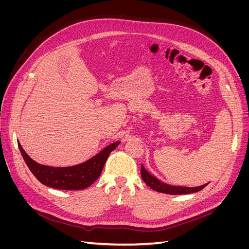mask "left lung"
I'll return each instance as SVG.
<instances>
[{"instance_id": "obj_1", "label": "left lung", "mask_w": 249, "mask_h": 249, "mask_svg": "<svg viewBox=\"0 0 249 249\" xmlns=\"http://www.w3.org/2000/svg\"><path fill=\"white\" fill-rule=\"evenodd\" d=\"M141 178L144 180L145 184L152 188L153 190L158 191V192H162V193H166V194H187V193H194V192H198L201 189H203L208 184L201 185L198 187H182V186H172L165 184L159 178H157L156 177L152 176L150 173L144 168L143 165H141Z\"/></svg>"}]
</instances>
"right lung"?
Segmentation results:
<instances>
[{"mask_svg": "<svg viewBox=\"0 0 249 249\" xmlns=\"http://www.w3.org/2000/svg\"><path fill=\"white\" fill-rule=\"evenodd\" d=\"M18 143L27 166L41 184L60 190H81L99 178L110 153L116 148L120 141L111 143L85 162L67 167H53L37 163L29 157L20 143Z\"/></svg>", "mask_w": 249, "mask_h": 249, "instance_id": "add662e5", "label": "right lung"}]
</instances>
